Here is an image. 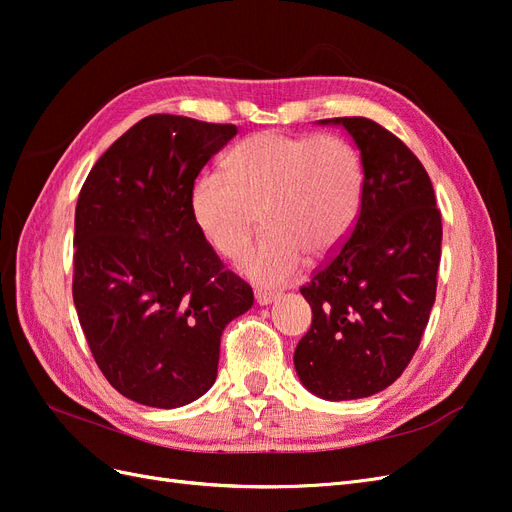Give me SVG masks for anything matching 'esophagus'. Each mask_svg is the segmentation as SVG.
<instances>
[{"label": "esophagus", "mask_w": 512, "mask_h": 512, "mask_svg": "<svg viewBox=\"0 0 512 512\" xmlns=\"http://www.w3.org/2000/svg\"><path fill=\"white\" fill-rule=\"evenodd\" d=\"M277 297H280V294H277V292H267V290H256V294H254V299H256L258 305H269Z\"/></svg>", "instance_id": "1"}]
</instances>
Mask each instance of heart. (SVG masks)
<instances>
[{
    "label": "heart",
    "mask_w": 512,
    "mask_h": 512,
    "mask_svg": "<svg viewBox=\"0 0 512 512\" xmlns=\"http://www.w3.org/2000/svg\"><path fill=\"white\" fill-rule=\"evenodd\" d=\"M363 196L359 153L339 136L258 132L226 158V175L207 170L190 194L192 220L222 256L252 237L258 213L267 235L237 256V271L258 286H282L342 243Z\"/></svg>",
    "instance_id": "b5f03b06"
}]
</instances>
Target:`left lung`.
I'll return each mask as SVG.
<instances>
[{"label": "left lung", "instance_id": "left-lung-1", "mask_svg": "<svg viewBox=\"0 0 512 512\" xmlns=\"http://www.w3.org/2000/svg\"><path fill=\"white\" fill-rule=\"evenodd\" d=\"M342 126L361 151L363 196L350 237L301 294L312 327L294 350L307 391L329 401L376 395L391 386L421 344L436 301L442 215L423 164L380 123Z\"/></svg>", "mask_w": 512, "mask_h": 512}]
</instances>
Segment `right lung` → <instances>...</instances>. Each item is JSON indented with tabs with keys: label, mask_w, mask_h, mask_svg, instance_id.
<instances>
[{
	"label": "right lung",
	"mask_w": 512,
	"mask_h": 512,
	"mask_svg": "<svg viewBox=\"0 0 512 512\" xmlns=\"http://www.w3.org/2000/svg\"><path fill=\"white\" fill-rule=\"evenodd\" d=\"M235 134L232 123L149 115L83 183L74 307L104 378L136 404L170 410L205 395L222 331L254 305L190 211L198 173Z\"/></svg>",
	"instance_id": "add662e5"
}]
</instances>
